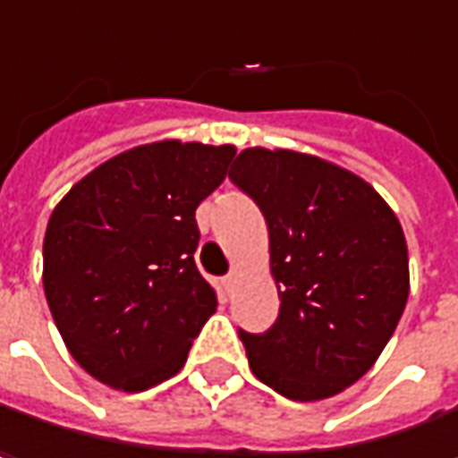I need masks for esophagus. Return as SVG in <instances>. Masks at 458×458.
Masks as SVG:
<instances>
[{
  "mask_svg": "<svg viewBox=\"0 0 458 458\" xmlns=\"http://www.w3.org/2000/svg\"><path fill=\"white\" fill-rule=\"evenodd\" d=\"M233 284H235V273H228V276L223 278V289L230 292V289H233Z\"/></svg>",
  "mask_w": 458,
  "mask_h": 458,
  "instance_id": "1",
  "label": "esophagus"
}]
</instances>
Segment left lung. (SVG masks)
I'll list each match as a JSON object with an SVG mask.
<instances>
[{
	"instance_id": "8db88e82",
	"label": "left lung",
	"mask_w": 458,
	"mask_h": 458,
	"mask_svg": "<svg viewBox=\"0 0 458 458\" xmlns=\"http://www.w3.org/2000/svg\"><path fill=\"white\" fill-rule=\"evenodd\" d=\"M228 177L265 215L281 300L267 331H238L249 366L292 401L331 398L374 366L403 316V228L369 182L316 156L246 148Z\"/></svg>"
}]
</instances>
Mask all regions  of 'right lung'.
Segmentation results:
<instances>
[{"label": "right lung", "instance_id": "1", "mask_svg": "<svg viewBox=\"0 0 458 458\" xmlns=\"http://www.w3.org/2000/svg\"><path fill=\"white\" fill-rule=\"evenodd\" d=\"M233 145L150 142L84 180L45 233V294L76 363L116 390L174 377L215 289L196 267V207L225 180Z\"/></svg>", "mask_w": 458, "mask_h": 458}]
</instances>
